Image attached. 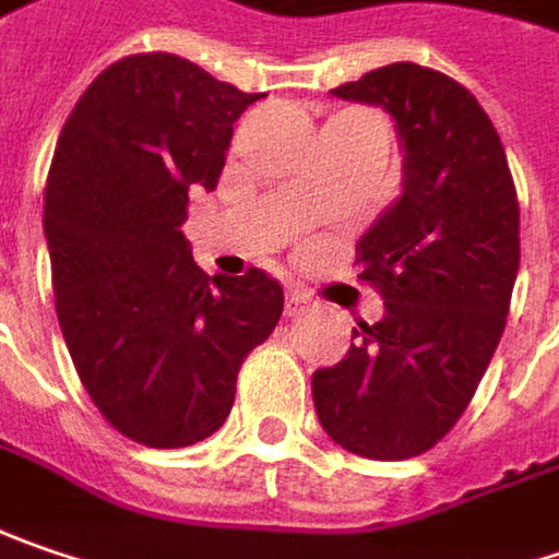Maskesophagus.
Returning a JSON list of instances; mask_svg holds the SVG:
<instances>
[{
	"instance_id": "1",
	"label": "esophagus",
	"mask_w": 559,
	"mask_h": 559,
	"mask_svg": "<svg viewBox=\"0 0 559 559\" xmlns=\"http://www.w3.org/2000/svg\"><path fill=\"white\" fill-rule=\"evenodd\" d=\"M314 305H318V301H314L308 293H301V289H289V293H286V314H289V318H301V314H308Z\"/></svg>"
}]
</instances>
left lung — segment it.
Returning a JSON list of instances; mask_svg holds the SVG:
<instances>
[{
  "label": "left lung",
  "mask_w": 559,
  "mask_h": 559,
  "mask_svg": "<svg viewBox=\"0 0 559 559\" xmlns=\"http://www.w3.org/2000/svg\"><path fill=\"white\" fill-rule=\"evenodd\" d=\"M333 94L383 106L405 144L403 198L355 245L383 318L314 371L323 431L365 460H412L453 431L497 349L519 270V201L488 112L460 81L393 62Z\"/></svg>",
  "instance_id": "obj_1"
}]
</instances>
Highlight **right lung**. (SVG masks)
Segmentation results:
<instances>
[{
	"label": "right lung",
	"mask_w": 559,
	"mask_h": 559,
	"mask_svg": "<svg viewBox=\"0 0 559 559\" xmlns=\"http://www.w3.org/2000/svg\"><path fill=\"white\" fill-rule=\"evenodd\" d=\"M261 97L134 52L99 71L59 134L43 194L56 314L91 403L134 443L219 431L241 361L283 314L273 276H207L182 236L188 191L216 188L233 122Z\"/></svg>",
	"instance_id": "obj_1"
}]
</instances>
